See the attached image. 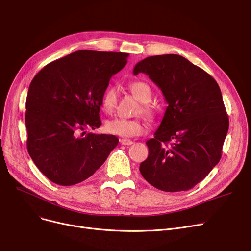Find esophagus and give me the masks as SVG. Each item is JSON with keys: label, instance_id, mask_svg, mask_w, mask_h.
Returning <instances> with one entry per match:
<instances>
[{"label": "esophagus", "instance_id": "esophagus-1", "mask_svg": "<svg viewBox=\"0 0 251 251\" xmlns=\"http://www.w3.org/2000/svg\"><path fill=\"white\" fill-rule=\"evenodd\" d=\"M120 143H121L122 145H131V144H133V141L130 140V139L122 138V139H120Z\"/></svg>", "mask_w": 251, "mask_h": 251}]
</instances>
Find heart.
<instances>
[{
    "label": "heart",
    "instance_id": "heart-1",
    "mask_svg": "<svg viewBox=\"0 0 251 251\" xmlns=\"http://www.w3.org/2000/svg\"><path fill=\"white\" fill-rule=\"evenodd\" d=\"M128 89L141 102V107L138 109V113L144 114L148 118H153L156 114V109L152 104L149 103L152 97V90L148 83L141 80L131 81L128 85ZM117 97H118V93L114 87H108L103 93L101 108L106 114L114 112L117 105ZM105 130L112 135L133 137L141 134L144 131V124L139 118H113L106 121Z\"/></svg>",
    "mask_w": 251,
    "mask_h": 251
}]
</instances>
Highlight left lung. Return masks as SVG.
<instances>
[{
  "mask_svg": "<svg viewBox=\"0 0 251 251\" xmlns=\"http://www.w3.org/2000/svg\"><path fill=\"white\" fill-rule=\"evenodd\" d=\"M143 73L161 90L166 103L163 119L146 141L148 157L142 176L164 192L188 191L219 162L229 119L217 81L177 54L149 56L133 74Z\"/></svg>",
  "mask_w": 251,
  "mask_h": 251,
  "instance_id": "obj_1",
  "label": "left lung"
}]
</instances>
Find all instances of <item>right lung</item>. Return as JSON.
Returning a JSON list of instances; mask_svg holds the SVG:
<instances>
[{"mask_svg":"<svg viewBox=\"0 0 251 251\" xmlns=\"http://www.w3.org/2000/svg\"><path fill=\"white\" fill-rule=\"evenodd\" d=\"M128 53L78 50L48 63L32 79L26 99L27 149L54 183L73 186L101 168L119 140L86 133L102 125L101 99Z\"/></svg>","mask_w":251,"mask_h":251,"instance_id":"add662e5","label":"right lung"}]
</instances>
